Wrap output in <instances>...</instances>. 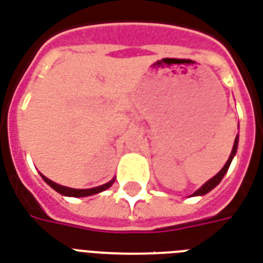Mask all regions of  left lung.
<instances>
[{
  "mask_svg": "<svg viewBox=\"0 0 263 263\" xmlns=\"http://www.w3.org/2000/svg\"><path fill=\"white\" fill-rule=\"evenodd\" d=\"M237 147H238V135L235 137V141H234V145H233V151H231V153H230V157H229V160L226 161V164L223 166V168H221V170L219 171V173H217L215 177H212L211 180L206 181L205 184H203V185H202L199 190H196V191L192 194V196L206 195V194H208V192H211L216 185H219V184H220V181L223 180V177H224V174L227 173V170H229L231 161H233V159H234V156H235V153H237Z\"/></svg>",
  "mask_w": 263,
  "mask_h": 263,
  "instance_id": "left-lung-1",
  "label": "left lung"
}]
</instances>
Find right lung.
<instances>
[{
    "instance_id": "add662e5",
    "label": "right lung",
    "mask_w": 263,
    "mask_h": 263,
    "mask_svg": "<svg viewBox=\"0 0 263 263\" xmlns=\"http://www.w3.org/2000/svg\"><path fill=\"white\" fill-rule=\"evenodd\" d=\"M40 176H42L43 180L46 181L48 185L51 186L52 190H55L58 194H61V195L64 196H73V198H82V196H90V195H95V194H100V192L106 191L107 188H110V186L114 184V181H116V178H112V180H110L108 182H106V184H103V185L100 186L87 188V190H77V188H69V186L60 185V184L54 182V181H51L46 176H43L42 173H40Z\"/></svg>"
}]
</instances>
